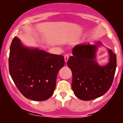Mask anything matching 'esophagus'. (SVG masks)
<instances>
[{"label":"esophagus","instance_id":"34e87169","mask_svg":"<svg viewBox=\"0 0 123 123\" xmlns=\"http://www.w3.org/2000/svg\"><path fill=\"white\" fill-rule=\"evenodd\" d=\"M69 58V55L68 54H65V56H64V59H65V61L67 62L68 61V59Z\"/></svg>","mask_w":123,"mask_h":123}]
</instances>
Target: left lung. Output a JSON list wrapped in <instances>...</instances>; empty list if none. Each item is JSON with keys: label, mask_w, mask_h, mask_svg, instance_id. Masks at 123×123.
<instances>
[{"label": "left lung", "mask_w": 123, "mask_h": 123, "mask_svg": "<svg viewBox=\"0 0 123 123\" xmlns=\"http://www.w3.org/2000/svg\"><path fill=\"white\" fill-rule=\"evenodd\" d=\"M96 49L95 45L76 46L73 49V56L69 57L67 62L73 75L72 89L75 96L83 100H92L102 96L113 82L116 55L110 49V62L100 67L95 61Z\"/></svg>", "instance_id": "8db88e82"}]
</instances>
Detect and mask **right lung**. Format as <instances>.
Instances as JSON below:
<instances>
[{
    "mask_svg": "<svg viewBox=\"0 0 123 123\" xmlns=\"http://www.w3.org/2000/svg\"><path fill=\"white\" fill-rule=\"evenodd\" d=\"M64 64L63 56L25 48L18 37L12 40L9 70L15 85L27 98L36 101L49 99L54 94L58 71Z\"/></svg>",
    "mask_w": 123,
    "mask_h": 123,
    "instance_id": "obj_1",
    "label": "right lung"
}]
</instances>
